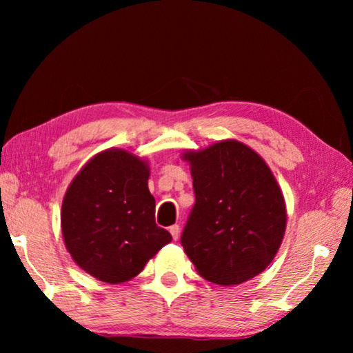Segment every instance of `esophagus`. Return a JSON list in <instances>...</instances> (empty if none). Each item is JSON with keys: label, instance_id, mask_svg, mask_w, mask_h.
Instances as JSON below:
<instances>
[{"label": "esophagus", "instance_id": "esophagus-1", "mask_svg": "<svg viewBox=\"0 0 353 353\" xmlns=\"http://www.w3.org/2000/svg\"><path fill=\"white\" fill-rule=\"evenodd\" d=\"M170 234L172 235V240H179V235H181V227H179L177 224H174V225H171L170 227Z\"/></svg>", "mask_w": 353, "mask_h": 353}]
</instances>
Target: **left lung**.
I'll return each mask as SVG.
<instances>
[{"instance_id": "1", "label": "left lung", "mask_w": 353, "mask_h": 353, "mask_svg": "<svg viewBox=\"0 0 353 353\" xmlns=\"http://www.w3.org/2000/svg\"><path fill=\"white\" fill-rule=\"evenodd\" d=\"M194 207L181 243L202 277L238 285L276 256L286 227L283 194L259 154L236 140L187 151Z\"/></svg>"}]
</instances>
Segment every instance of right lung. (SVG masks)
<instances>
[{
  "mask_svg": "<svg viewBox=\"0 0 353 353\" xmlns=\"http://www.w3.org/2000/svg\"><path fill=\"white\" fill-rule=\"evenodd\" d=\"M148 162L123 149H107L87 162L62 202L65 246L83 271L121 283L143 271L171 241L155 224Z\"/></svg>",
  "mask_w": 353,
  "mask_h": 353,
  "instance_id": "1",
  "label": "right lung"
}]
</instances>
